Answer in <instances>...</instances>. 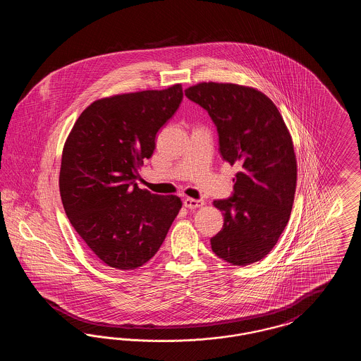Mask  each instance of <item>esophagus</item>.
Masks as SVG:
<instances>
[{"mask_svg": "<svg viewBox=\"0 0 361 361\" xmlns=\"http://www.w3.org/2000/svg\"><path fill=\"white\" fill-rule=\"evenodd\" d=\"M203 204H204V202H203V200H196V199H190V197L184 199V206L189 208V209L200 208V207H203Z\"/></svg>", "mask_w": 361, "mask_h": 361, "instance_id": "34e87169", "label": "esophagus"}]
</instances>
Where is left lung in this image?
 <instances>
[{
	"instance_id": "1",
	"label": "left lung",
	"mask_w": 361,
	"mask_h": 361,
	"mask_svg": "<svg viewBox=\"0 0 361 361\" xmlns=\"http://www.w3.org/2000/svg\"><path fill=\"white\" fill-rule=\"evenodd\" d=\"M185 96L215 123L224 161L240 168L233 196L214 202L224 224L211 238L212 252L233 265L253 264L274 249L290 221L296 189L290 131L274 102L255 87L200 82Z\"/></svg>"
}]
</instances>
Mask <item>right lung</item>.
I'll return each mask as SVG.
<instances>
[{
  "mask_svg": "<svg viewBox=\"0 0 361 361\" xmlns=\"http://www.w3.org/2000/svg\"><path fill=\"white\" fill-rule=\"evenodd\" d=\"M183 100L181 84L90 104L65 142L59 190L70 224L104 264L137 269L158 252L183 206L137 188V169Z\"/></svg>",
  "mask_w": 361,
  "mask_h": 361,
  "instance_id": "right-lung-1",
  "label": "right lung"
}]
</instances>
